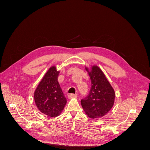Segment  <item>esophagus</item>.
Instances as JSON below:
<instances>
[{
  "instance_id": "esophagus-1",
  "label": "esophagus",
  "mask_w": 150,
  "mask_h": 150,
  "mask_svg": "<svg viewBox=\"0 0 150 150\" xmlns=\"http://www.w3.org/2000/svg\"><path fill=\"white\" fill-rule=\"evenodd\" d=\"M77 94H70L69 95V99H72V98H77Z\"/></svg>"
}]
</instances>
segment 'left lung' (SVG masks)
I'll list each match as a JSON object with an SVG mask.
<instances>
[{
	"instance_id": "1",
	"label": "left lung",
	"mask_w": 150,
	"mask_h": 150,
	"mask_svg": "<svg viewBox=\"0 0 150 150\" xmlns=\"http://www.w3.org/2000/svg\"><path fill=\"white\" fill-rule=\"evenodd\" d=\"M88 71L91 82L89 93L81 99V103L87 116L96 119L106 115L111 110L115 103V93L106 77L97 66H93Z\"/></svg>"
}]
</instances>
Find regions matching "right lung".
Here are the masks:
<instances>
[{
	"instance_id": "add662e5",
	"label": "right lung",
	"mask_w": 150,
	"mask_h": 150,
	"mask_svg": "<svg viewBox=\"0 0 150 150\" xmlns=\"http://www.w3.org/2000/svg\"><path fill=\"white\" fill-rule=\"evenodd\" d=\"M59 71L56 66L49 69L34 92V101L38 110L50 117L59 116L67 103L58 82Z\"/></svg>"
}]
</instances>
